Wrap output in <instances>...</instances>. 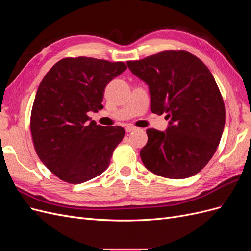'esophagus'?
I'll use <instances>...</instances> for the list:
<instances>
[{"instance_id":"1","label":"esophagus","mask_w":251,"mask_h":251,"mask_svg":"<svg viewBox=\"0 0 251 251\" xmlns=\"http://www.w3.org/2000/svg\"><path fill=\"white\" fill-rule=\"evenodd\" d=\"M137 130V127H135V126H126V133H131V132H134V131H136Z\"/></svg>"}]
</instances>
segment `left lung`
<instances>
[{
	"mask_svg": "<svg viewBox=\"0 0 251 251\" xmlns=\"http://www.w3.org/2000/svg\"><path fill=\"white\" fill-rule=\"evenodd\" d=\"M126 65L149 86L151 111L170 120L164 132L147 131L144 166L171 179L198 174L216 153L225 126L223 98L208 68L186 51H163Z\"/></svg>",
	"mask_w": 251,
	"mask_h": 251,
	"instance_id": "1",
	"label": "left lung"
}]
</instances>
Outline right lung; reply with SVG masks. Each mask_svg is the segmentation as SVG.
<instances>
[{
    "instance_id": "1",
    "label": "right lung",
    "mask_w": 251,
    "mask_h": 251,
    "mask_svg": "<svg viewBox=\"0 0 251 251\" xmlns=\"http://www.w3.org/2000/svg\"><path fill=\"white\" fill-rule=\"evenodd\" d=\"M126 69L121 62L80 56L59 60L45 75L30 128L37 156L59 179L78 184L109 168L124 127L89 123L87 113L103 108L105 87Z\"/></svg>"
}]
</instances>
